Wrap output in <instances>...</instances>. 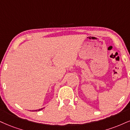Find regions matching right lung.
Instances as JSON below:
<instances>
[{
	"label": "right lung",
	"instance_id": "obj_1",
	"mask_svg": "<svg viewBox=\"0 0 130 130\" xmlns=\"http://www.w3.org/2000/svg\"><path fill=\"white\" fill-rule=\"evenodd\" d=\"M43 108H40V109H38V110H32V111H40V110H43Z\"/></svg>",
	"mask_w": 130,
	"mask_h": 130
}]
</instances>
